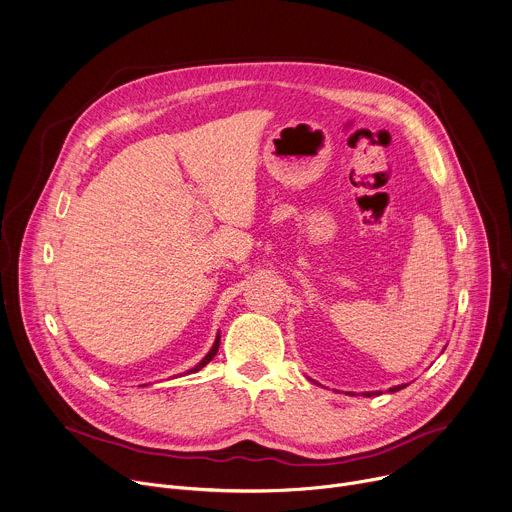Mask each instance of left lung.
Masks as SVG:
<instances>
[{
  "label": "left lung",
  "instance_id": "1",
  "mask_svg": "<svg viewBox=\"0 0 512 512\" xmlns=\"http://www.w3.org/2000/svg\"><path fill=\"white\" fill-rule=\"evenodd\" d=\"M407 384H399V386H392L390 388V392H396V390H401V388H405ZM348 394H352V392H348ZM376 394H382L380 390H376V392H364V396H376Z\"/></svg>",
  "mask_w": 512,
  "mask_h": 512
}]
</instances>
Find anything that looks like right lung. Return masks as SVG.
<instances>
[{
    "label": "right lung",
    "instance_id": "right-lung-1",
    "mask_svg": "<svg viewBox=\"0 0 512 512\" xmlns=\"http://www.w3.org/2000/svg\"><path fill=\"white\" fill-rule=\"evenodd\" d=\"M217 350H219V335H217V337H215V344H213V348H211V350H209V354H207V356H205V358H203V360H201V362H199V364H197V366H195V368H191V370H189V372H199V370H201V368H203V366H207V364H209V362H211V360H213V358H215V354H217Z\"/></svg>",
    "mask_w": 512,
    "mask_h": 512
}]
</instances>
